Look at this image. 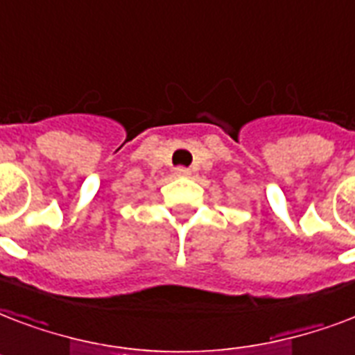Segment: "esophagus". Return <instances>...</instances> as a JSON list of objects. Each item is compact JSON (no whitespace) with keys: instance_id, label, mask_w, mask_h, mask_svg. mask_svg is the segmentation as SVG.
Listing matches in <instances>:
<instances>
[{"instance_id":"obj_1","label":"esophagus","mask_w":355,"mask_h":355,"mask_svg":"<svg viewBox=\"0 0 355 355\" xmlns=\"http://www.w3.org/2000/svg\"><path fill=\"white\" fill-rule=\"evenodd\" d=\"M175 175H177V177H189V175H191V171H189L188 167L178 166L177 169H175Z\"/></svg>"}]
</instances>
